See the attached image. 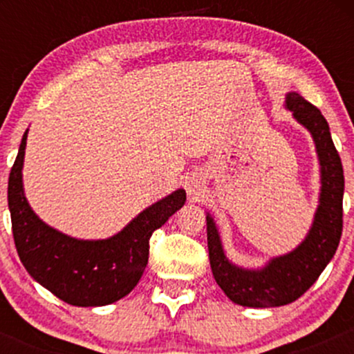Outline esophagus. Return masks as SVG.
Masks as SVG:
<instances>
[{"label":"esophagus","mask_w":354,"mask_h":354,"mask_svg":"<svg viewBox=\"0 0 354 354\" xmlns=\"http://www.w3.org/2000/svg\"><path fill=\"white\" fill-rule=\"evenodd\" d=\"M188 193H189V196L193 198H198L200 196V186H198V183L196 181H189L188 183Z\"/></svg>","instance_id":"obj_1"}]
</instances>
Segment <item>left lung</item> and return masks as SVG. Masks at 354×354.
Segmentation results:
<instances>
[{
    "label": "left lung",
    "mask_w": 354,
    "mask_h": 354,
    "mask_svg": "<svg viewBox=\"0 0 354 354\" xmlns=\"http://www.w3.org/2000/svg\"><path fill=\"white\" fill-rule=\"evenodd\" d=\"M286 108L311 133L321 166L319 205L304 241L291 253L273 258L261 270H245L226 258L216 225L209 214L206 216L211 271L225 295L241 306L274 308L296 301L331 261L343 231V165L328 121L298 93H288Z\"/></svg>",
    "instance_id": "8db88e82"
}]
</instances>
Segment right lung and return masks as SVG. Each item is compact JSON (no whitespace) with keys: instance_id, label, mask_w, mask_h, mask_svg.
Segmentation results:
<instances>
[{"instance_id":"obj_1","label":"right lung","mask_w":354,"mask_h":354,"mask_svg":"<svg viewBox=\"0 0 354 354\" xmlns=\"http://www.w3.org/2000/svg\"><path fill=\"white\" fill-rule=\"evenodd\" d=\"M28 129L8 180V206L16 251L41 286L73 306H104L124 298L140 281L149 256V238L185 205L176 189L146 208L108 239H76L43 223L23 193V160Z\"/></svg>"}]
</instances>
